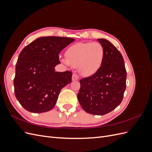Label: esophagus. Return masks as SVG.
<instances>
[{
  "label": "esophagus",
  "mask_w": 152,
  "mask_h": 152,
  "mask_svg": "<svg viewBox=\"0 0 152 152\" xmlns=\"http://www.w3.org/2000/svg\"><path fill=\"white\" fill-rule=\"evenodd\" d=\"M78 79H79V77H78V75L77 74H75V73H73L72 75V80L75 81V80H78Z\"/></svg>",
  "instance_id": "1"
}]
</instances>
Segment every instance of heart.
Wrapping results in <instances>:
<instances>
[{
    "label": "heart",
    "mask_w": 152,
    "mask_h": 152,
    "mask_svg": "<svg viewBox=\"0 0 152 152\" xmlns=\"http://www.w3.org/2000/svg\"><path fill=\"white\" fill-rule=\"evenodd\" d=\"M66 59L61 62L67 66L77 67L80 74H94L102 65L104 49L98 42L78 43L72 45L65 53Z\"/></svg>",
    "instance_id": "1"
}]
</instances>
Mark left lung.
<instances>
[{"label": "left lung", "instance_id": "1", "mask_svg": "<svg viewBox=\"0 0 152 152\" xmlns=\"http://www.w3.org/2000/svg\"><path fill=\"white\" fill-rule=\"evenodd\" d=\"M97 40L104 49L102 65L94 74L80 80L77 99L87 113L103 115L122 102L127 73L120 51L108 40Z\"/></svg>", "mask_w": 152, "mask_h": 152}]
</instances>
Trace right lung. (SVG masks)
Segmentation results:
<instances>
[{"label":"right lung","instance_id":"obj_1","mask_svg":"<svg viewBox=\"0 0 152 152\" xmlns=\"http://www.w3.org/2000/svg\"><path fill=\"white\" fill-rule=\"evenodd\" d=\"M74 39L42 37L21 50L18 57L14 87L21 105L31 113H43L54 107L59 92L72 82L70 71L55 72L61 62L59 54Z\"/></svg>","mask_w":152,"mask_h":152}]
</instances>
